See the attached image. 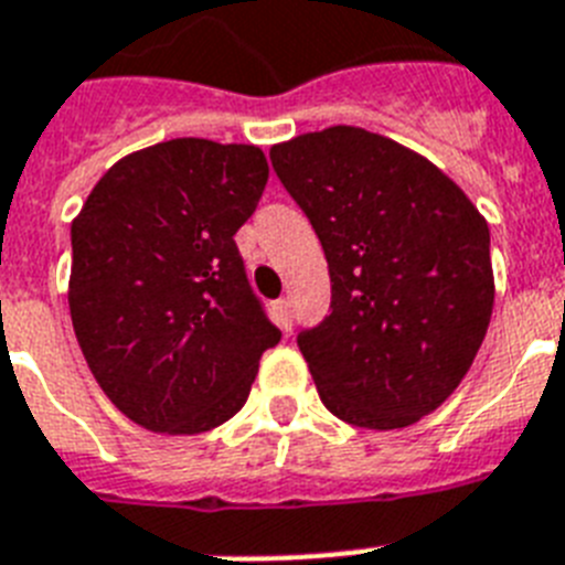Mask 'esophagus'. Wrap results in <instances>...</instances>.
Instances as JSON below:
<instances>
[{"label":"esophagus","mask_w":565,"mask_h":565,"mask_svg":"<svg viewBox=\"0 0 565 565\" xmlns=\"http://www.w3.org/2000/svg\"><path fill=\"white\" fill-rule=\"evenodd\" d=\"M275 312H278V321H281L284 330H290V327H292V305H290V298H278V301H275Z\"/></svg>","instance_id":"obj_1"}]
</instances>
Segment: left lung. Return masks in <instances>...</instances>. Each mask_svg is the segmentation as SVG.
<instances>
[{
    "instance_id": "left-lung-1",
    "label": "left lung",
    "mask_w": 565,
    "mask_h": 565,
    "mask_svg": "<svg viewBox=\"0 0 565 565\" xmlns=\"http://www.w3.org/2000/svg\"><path fill=\"white\" fill-rule=\"evenodd\" d=\"M330 269V316L298 333L324 407L414 425L471 367L494 307L491 235L466 192L391 137L333 126L269 151Z\"/></svg>"
}]
</instances>
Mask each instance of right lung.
Listing matches in <instances>:
<instances>
[{
    "instance_id": "1",
    "label": "right lung",
    "mask_w": 565,
    "mask_h": 565,
    "mask_svg": "<svg viewBox=\"0 0 565 565\" xmlns=\"http://www.w3.org/2000/svg\"><path fill=\"white\" fill-rule=\"evenodd\" d=\"M258 146L178 137L117 160L71 224L68 307L97 385L158 434L238 414L281 341L235 232L267 186Z\"/></svg>"
}]
</instances>
